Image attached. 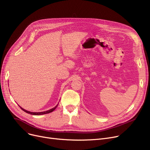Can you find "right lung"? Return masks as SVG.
<instances>
[{"mask_svg":"<svg viewBox=\"0 0 150 150\" xmlns=\"http://www.w3.org/2000/svg\"><path fill=\"white\" fill-rule=\"evenodd\" d=\"M58 106V105H56L54 108H52V109H51V110H47V111H43V112H30V111H27V110H24V109H23V108H21V107H20V108H21V109L22 110H23L24 111H25V112H27V113H28V114H32V115H42V114H47V113H49V112H52L56 108H57V107Z\"/></svg>","mask_w":150,"mask_h":150,"instance_id":"right-lung-1","label":"right lung"}]
</instances>
